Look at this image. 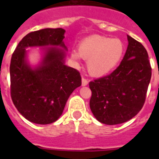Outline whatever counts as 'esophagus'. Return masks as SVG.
Masks as SVG:
<instances>
[{"label":"esophagus","mask_w":159,"mask_h":159,"mask_svg":"<svg viewBox=\"0 0 159 159\" xmlns=\"http://www.w3.org/2000/svg\"><path fill=\"white\" fill-rule=\"evenodd\" d=\"M88 84V80H87L86 78L83 77V78H82V85H83V86H86Z\"/></svg>","instance_id":"34e87169"}]
</instances>
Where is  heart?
I'll use <instances>...</instances> for the list:
<instances>
[{"label":"heart","instance_id":"obj_1","mask_svg":"<svg viewBox=\"0 0 159 159\" xmlns=\"http://www.w3.org/2000/svg\"><path fill=\"white\" fill-rule=\"evenodd\" d=\"M124 52L123 43L117 38L94 35L85 38L79 45L78 52H71L73 60H87L88 72L102 76L110 72L121 60Z\"/></svg>","mask_w":159,"mask_h":159}]
</instances>
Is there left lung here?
<instances>
[{
  "label": "left lung",
  "instance_id": "1",
  "mask_svg": "<svg viewBox=\"0 0 159 159\" xmlns=\"http://www.w3.org/2000/svg\"><path fill=\"white\" fill-rule=\"evenodd\" d=\"M122 62L111 74L89 83L90 108L95 119L107 125L128 121L143 108L151 78V66L144 46L127 36Z\"/></svg>",
  "mask_w": 159,
  "mask_h": 159
}]
</instances>
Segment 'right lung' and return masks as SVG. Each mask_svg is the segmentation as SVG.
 Segmentation results:
<instances>
[{
    "label": "right lung",
    "mask_w": 159,
    "mask_h": 159,
    "mask_svg": "<svg viewBox=\"0 0 159 159\" xmlns=\"http://www.w3.org/2000/svg\"><path fill=\"white\" fill-rule=\"evenodd\" d=\"M63 29H44L29 32L19 42L10 63V93L18 111L32 123L49 124L62 115L67 99L81 85L78 70L64 65V51L48 48L42 64L32 69L25 61L28 47L61 46Z\"/></svg>",
    "instance_id": "right-lung-1"
}]
</instances>
